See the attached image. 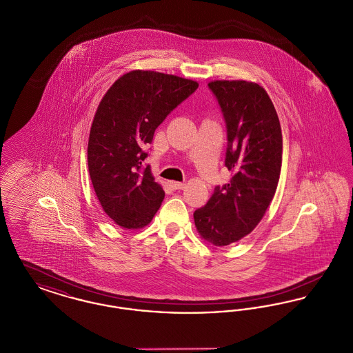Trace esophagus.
<instances>
[{
	"label": "esophagus",
	"instance_id": "1",
	"mask_svg": "<svg viewBox=\"0 0 353 353\" xmlns=\"http://www.w3.org/2000/svg\"><path fill=\"white\" fill-rule=\"evenodd\" d=\"M169 186H170L172 189L177 190V189H184L185 184L184 183H179V181H169Z\"/></svg>",
	"mask_w": 353,
	"mask_h": 353
}]
</instances>
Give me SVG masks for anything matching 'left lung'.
<instances>
[{
    "mask_svg": "<svg viewBox=\"0 0 353 353\" xmlns=\"http://www.w3.org/2000/svg\"><path fill=\"white\" fill-rule=\"evenodd\" d=\"M228 128L229 184L216 186L193 214L203 241L226 246L250 234L272 201L282 168L283 139L266 90L248 81H212Z\"/></svg>",
    "mask_w": 353,
    "mask_h": 353,
    "instance_id": "8db88e82",
    "label": "left lung"
}]
</instances>
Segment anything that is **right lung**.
Listing matches in <instances>:
<instances>
[{"mask_svg":"<svg viewBox=\"0 0 353 353\" xmlns=\"http://www.w3.org/2000/svg\"><path fill=\"white\" fill-rule=\"evenodd\" d=\"M199 83L151 70H132L107 90L91 124L87 161L104 213L123 229L147 226L164 200L151 167H143L156 128Z\"/></svg>","mask_w":353,"mask_h":353,"instance_id":"right-lung-1","label":"right lung"}]
</instances>
